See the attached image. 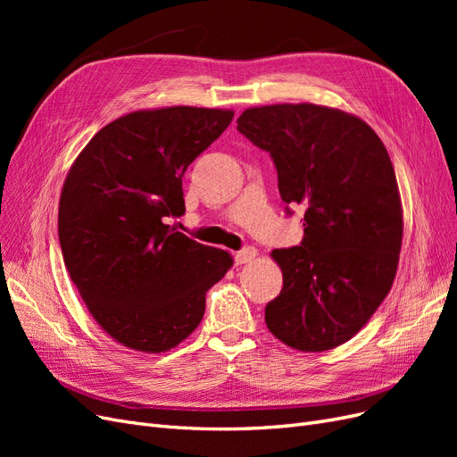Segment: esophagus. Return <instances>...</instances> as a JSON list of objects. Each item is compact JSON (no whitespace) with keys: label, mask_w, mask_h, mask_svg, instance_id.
<instances>
[{"label":"esophagus","mask_w":457,"mask_h":457,"mask_svg":"<svg viewBox=\"0 0 457 457\" xmlns=\"http://www.w3.org/2000/svg\"><path fill=\"white\" fill-rule=\"evenodd\" d=\"M255 257H257L255 247H244V250H240L238 253H234V262H237V265H244V262H250Z\"/></svg>","instance_id":"34e87169"}]
</instances>
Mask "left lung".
Segmentation results:
<instances>
[{
    "instance_id": "left-lung-1",
    "label": "left lung",
    "mask_w": 457,
    "mask_h": 457,
    "mask_svg": "<svg viewBox=\"0 0 457 457\" xmlns=\"http://www.w3.org/2000/svg\"><path fill=\"white\" fill-rule=\"evenodd\" d=\"M237 123L270 154L282 200L305 207L301 245L270 253L284 286L265 307L267 328L297 351L339 347L396 274L404 225L389 152L364 120L320 104L245 108Z\"/></svg>"
}]
</instances>
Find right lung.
I'll list each match as a JSON object with an SVG mask.
<instances>
[{
    "label": "right lung",
    "mask_w": 457,
    "mask_h": 457,
    "mask_svg": "<svg viewBox=\"0 0 457 457\" xmlns=\"http://www.w3.org/2000/svg\"><path fill=\"white\" fill-rule=\"evenodd\" d=\"M232 110L170 106L110 121L62 185L64 267L106 334L165 353L202 322L205 294L232 267L228 252L165 225L185 213L183 175L223 133Z\"/></svg>",
    "instance_id": "1"
}]
</instances>
